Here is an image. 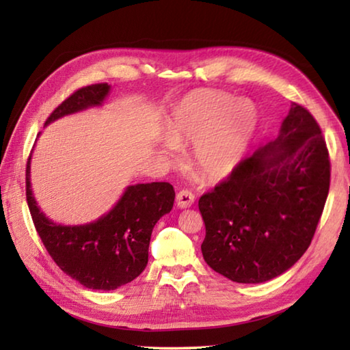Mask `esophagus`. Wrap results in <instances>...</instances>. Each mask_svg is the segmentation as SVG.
<instances>
[{
  "label": "esophagus",
  "instance_id": "34e87169",
  "mask_svg": "<svg viewBox=\"0 0 350 350\" xmlns=\"http://www.w3.org/2000/svg\"><path fill=\"white\" fill-rule=\"evenodd\" d=\"M176 202L179 208H188L194 204V194L189 189H182V191L177 193Z\"/></svg>",
  "mask_w": 350,
  "mask_h": 350
}]
</instances>
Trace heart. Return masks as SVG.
Instances as JSON below:
<instances>
[{"instance_id":"heart-1","label":"heart","mask_w":350,"mask_h":350,"mask_svg":"<svg viewBox=\"0 0 350 350\" xmlns=\"http://www.w3.org/2000/svg\"><path fill=\"white\" fill-rule=\"evenodd\" d=\"M258 116L247 100L227 92L199 90L176 106L167 125L165 154L194 145L191 163L199 177L217 182L238 168L256 129Z\"/></svg>"}]
</instances>
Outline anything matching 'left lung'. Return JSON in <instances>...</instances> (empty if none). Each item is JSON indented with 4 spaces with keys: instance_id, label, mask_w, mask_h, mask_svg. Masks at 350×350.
I'll return each instance as SVG.
<instances>
[{
    "instance_id": "8db88e82",
    "label": "left lung",
    "mask_w": 350,
    "mask_h": 350,
    "mask_svg": "<svg viewBox=\"0 0 350 350\" xmlns=\"http://www.w3.org/2000/svg\"><path fill=\"white\" fill-rule=\"evenodd\" d=\"M329 185L321 128L304 106L293 103L278 137L200 196L205 262L242 284L282 275L309 248Z\"/></svg>"
}]
</instances>
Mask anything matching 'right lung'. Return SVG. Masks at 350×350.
I'll list each match as a JSON object with an SVG mask.
<instances>
[{"instance_id":"obj_1","label":"right lung","mask_w":350,"mask_h":350,"mask_svg":"<svg viewBox=\"0 0 350 350\" xmlns=\"http://www.w3.org/2000/svg\"><path fill=\"white\" fill-rule=\"evenodd\" d=\"M108 83L80 88L58 105L46 125L63 116L98 106ZM31 156L26 165V199L32 221L47 253L64 273L92 290H116L135 280L148 264L154 225L171 211L174 188L168 182L137 183L126 188L108 215L96 222L66 227L40 211L31 189Z\"/></svg>"}]
</instances>
